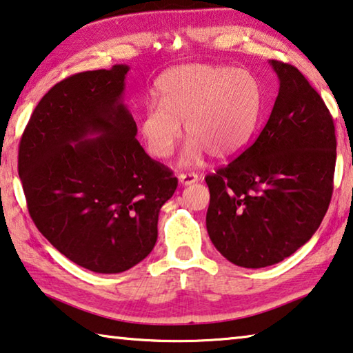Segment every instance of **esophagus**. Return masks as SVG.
I'll return each mask as SVG.
<instances>
[{
  "mask_svg": "<svg viewBox=\"0 0 353 353\" xmlns=\"http://www.w3.org/2000/svg\"><path fill=\"white\" fill-rule=\"evenodd\" d=\"M194 182H198V176L194 174V172H185V174H179V183H181V185H192V183H194Z\"/></svg>",
  "mask_w": 353,
  "mask_h": 353,
  "instance_id": "obj_1",
  "label": "esophagus"
}]
</instances>
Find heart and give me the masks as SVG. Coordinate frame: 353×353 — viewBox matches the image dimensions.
<instances>
[{"instance_id": "1", "label": "heart", "mask_w": 353, "mask_h": 353, "mask_svg": "<svg viewBox=\"0 0 353 353\" xmlns=\"http://www.w3.org/2000/svg\"><path fill=\"white\" fill-rule=\"evenodd\" d=\"M160 103H149L139 130L149 152L168 159L182 137L188 144L182 165L193 166L209 152L229 159L247 148L259 125L265 94L248 70L218 64H188L168 70L157 83Z\"/></svg>"}]
</instances>
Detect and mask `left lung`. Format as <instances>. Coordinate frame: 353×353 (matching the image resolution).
<instances>
[{
  "label": "left lung",
  "instance_id": "1",
  "mask_svg": "<svg viewBox=\"0 0 353 353\" xmlns=\"http://www.w3.org/2000/svg\"><path fill=\"white\" fill-rule=\"evenodd\" d=\"M278 97L259 137L207 176L205 226L214 247L245 268L278 264L312 237L333 193L332 114L297 67L270 59Z\"/></svg>",
  "mask_w": 353,
  "mask_h": 353
}]
</instances>
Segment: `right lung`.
<instances>
[{
	"mask_svg": "<svg viewBox=\"0 0 353 353\" xmlns=\"http://www.w3.org/2000/svg\"><path fill=\"white\" fill-rule=\"evenodd\" d=\"M130 67L59 81L32 111L19 149L28 210L42 236L77 265L121 273L157 242V223L177 188L144 152L124 103Z\"/></svg>",
	"mask_w": 353,
	"mask_h": 353,
	"instance_id": "1",
	"label": "right lung"
}]
</instances>
